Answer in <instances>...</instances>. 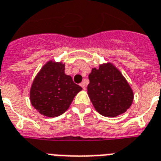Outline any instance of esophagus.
<instances>
[{"instance_id": "esophagus-1", "label": "esophagus", "mask_w": 161, "mask_h": 161, "mask_svg": "<svg viewBox=\"0 0 161 161\" xmlns=\"http://www.w3.org/2000/svg\"><path fill=\"white\" fill-rule=\"evenodd\" d=\"M80 86L82 87V88L83 89H86V82H81V83H80Z\"/></svg>"}]
</instances>
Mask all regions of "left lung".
Wrapping results in <instances>:
<instances>
[{
	"instance_id": "8db88e82",
	"label": "left lung",
	"mask_w": 161,
	"mask_h": 161,
	"mask_svg": "<svg viewBox=\"0 0 161 161\" xmlns=\"http://www.w3.org/2000/svg\"><path fill=\"white\" fill-rule=\"evenodd\" d=\"M88 96L97 112L106 117L125 113L134 99L131 88L121 73L110 63L93 68L89 75Z\"/></svg>"
}]
</instances>
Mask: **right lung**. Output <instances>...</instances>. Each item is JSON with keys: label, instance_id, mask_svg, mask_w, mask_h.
Returning <instances> with one entry per match:
<instances>
[{"label": "right lung", "instance_id": "add662e5", "mask_svg": "<svg viewBox=\"0 0 161 161\" xmlns=\"http://www.w3.org/2000/svg\"><path fill=\"white\" fill-rule=\"evenodd\" d=\"M82 88L65 74V65L49 61L32 83L30 100L42 115L56 117L70 107L73 99Z\"/></svg>", "mask_w": 161, "mask_h": 161}]
</instances>
